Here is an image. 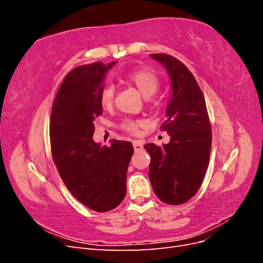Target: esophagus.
Returning <instances> with one entry per match:
<instances>
[{"label":"esophagus","mask_w":263,"mask_h":263,"mask_svg":"<svg viewBox=\"0 0 263 263\" xmlns=\"http://www.w3.org/2000/svg\"><path fill=\"white\" fill-rule=\"evenodd\" d=\"M133 146H134V149H135V151H140V150H142L144 149V146H142V144L140 141H138V140H135V141H133Z\"/></svg>","instance_id":"34e87169"}]
</instances>
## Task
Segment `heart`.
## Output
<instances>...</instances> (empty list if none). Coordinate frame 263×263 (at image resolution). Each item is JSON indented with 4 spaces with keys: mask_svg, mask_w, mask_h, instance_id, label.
I'll list each match as a JSON object with an SVG mask.
<instances>
[{
    "mask_svg": "<svg viewBox=\"0 0 263 263\" xmlns=\"http://www.w3.org/2000/svg\"><path fill=\"white\" fill-rule=\"evenodd\" d=\"M125 81L133 85L146 98L154 95L160 86V79L149 69L140 68L135 69L127 72L125 76ZM115 99V87L113 84L107 83L103 87L100 93V103L103 108L110 109L114 105ZM148 105L150 107H157L160 105V101L157 98H149ZM144 125L141 121H134V119H124L121 124V128L128 132L132 135H137L140 127Z\"/></svg>",
    "mask_w": 263,
    "mask_h": 263,
    "instance_id": "1",
    "label": "heart"
}]
</instances>
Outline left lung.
I'll return each instance as SVG.
<instances>
[{"label": "left lung", "instance_id": "left-lung-1", "mask_svg": "<svg viewBox=\"0 0 263 263\" xmlns=\"http://www.w3.org/2000/svg\"><path fill=\"white\" fill-rule=\"evenodd\" d=\"M150 55L168 71L172 97L160 127L170 142L144 146L151 157L149 179L159 200L180 205L196 194L204 180L212 147L211 122L203 93L184 63L170 54Z\"/></svg>", "mask_w": 263, "mask_h": 263}]
</instances>
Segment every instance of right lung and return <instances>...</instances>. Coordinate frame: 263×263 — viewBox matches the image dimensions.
I'll list each match as a JSON object with an SVG mask.
<instances>
[{
	"mask_svg": "<svg viewBox=\"0 0 263 263\" xmlns=\"http://www.w3.org/2000/svg\"><path fill=\"white\" fill-rule=\"evenodd\" d=\"M108 65L94 62L71 70L55 95L50 115V146L60 177L77 200L104 213L126 195L127 169L134 154L130 141L93 140L94 122L102 115L100 93Z\"/></svg>",
	"mask_w": 263,
	"mask_h": 263,
	"instance_id": "right-lung-1",
	"label": "right lung"
}]
</instances>
